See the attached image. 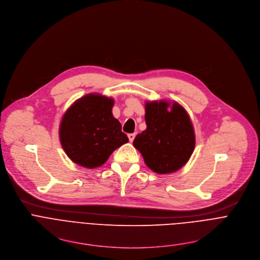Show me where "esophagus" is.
I'll use <instances>...</instances> for the list:
<instances>
[{"label": "esophagus", "instance_id": "34e87169", "mask_svg": "<svg viewBox=\"0 0 260 260\" xmlns=\"http://www.w3.org/2000/svg\"><path fill=\"white\" fill-rule=\"evenodd\" d=\"M135 133H130V134H128V138H129V140L132 142L133 140H134V138H135Z\"/></svg>", "mask_w": 260, "mask_h": 260}]
</instances>
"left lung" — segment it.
Segmentation results:
<instances>
[{"instance_id": "1", "label": "left lung", "mask_w": 260, "mask_h": 260, "mask_svg": "<svg viewBox=\"0 0 260 260\" xmlns=\"http://www.w3.org/2000/svg\"><path fill=\"white\" fill-rule=\"evenodd\" d=\"M145 119L147 129L136 135L133 146L148 167L160 175L182 168L195 148L193 125L185 108L177 102H147Z\"/></svg>"}]
</instances>
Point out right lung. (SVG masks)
<instances>
[{
  "label": "right lung",
  "mask_w": 260,
  "mask_h": 260,
  "mask_svg": "<svg viewBox=\"0 0 260 260\" xmlns=\"http://www.w3.org/2000/svg\"><path fill=\"white\" fill-rule=\"evenodd\" d=\"M113 99L89 94L76 100L60 125V141L67 156L85 168L104 164L111 153L129 141L111 109Z\"/></svg>",
  "instance_id": "add662e5"
}]
</instances>
